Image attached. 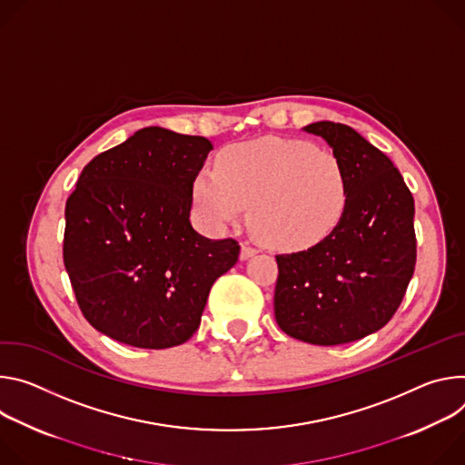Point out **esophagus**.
<instances>
[{
  "mask_svg": "<svg viewBox=\"0 0 465 465\" xmlns=\"http://www.w3.org/2000/svg\"><path fill=\"white\" fill-rule=\"evenodd\" d=\"M256 252H259V249L252 247L251 243H242V249H240V259H242V261H247V259H251V256H254Z\"/></svg>",
  "mask_w": 465,
  "mask_h": 465,
  "instance_id": "34e87169",
  "label": "esophagus"
}]
</instances>
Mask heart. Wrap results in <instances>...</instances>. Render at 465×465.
<instances>
[{"mask_svg":"<svg viewBox=\"0 0 465 465\" xmlns=\"http://www.w3.org/2000/svg\"><path fill=\"white\" fill-rule=\"evenodd\" d=\"M193 201L213 227L238 222L249 206L256 238L279 249H308L340 225L349 179L331 149L266 136L222 149L216 170L197 173Z\"/></svg>","mask_w":465,"mask_h":465,"instance_id":"1","label":"heart"}]
</instances>
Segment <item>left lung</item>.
<instances>
[{"label":"left lung","mask_w":465,"mask_h":465,"mask_svg":"<svg viewBox=\"0 0 465 465\" xmlns=\"http://www.w3.org/2000/svg\"><path fill=\"white\" fill-rule=\"evenodd\" d=\"M345 166L349 203L336 231L306 251L277 254L275 320L292 338L340 345L382 329L416 268L414 197L386 154L354 129L316 122Z\"/></svg>","instance_id":"1"}]
</instances>
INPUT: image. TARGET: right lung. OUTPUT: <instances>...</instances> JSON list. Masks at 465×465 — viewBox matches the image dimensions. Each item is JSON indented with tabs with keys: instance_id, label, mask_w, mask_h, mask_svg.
Here are the masks:
<instances>
[{
	"instance_id": "right-lung-1",
	"label": "right lung",
	"mask_w": 465,
	"mask_h": 465,
	"mask_svg": "<svg viewBox=\"0 0 465 465\" xmlns=\"http://www.w3.org/2000/svg\"><path fill=\"white\" fill-rule=\"evenodd\" d=\"M213 143L163 127L99 153L66 201L63 256L84 320L140 349L192 338L214 281L240 254L234 238L193 231V181Z\"/></svg>"
}]
</instances>
